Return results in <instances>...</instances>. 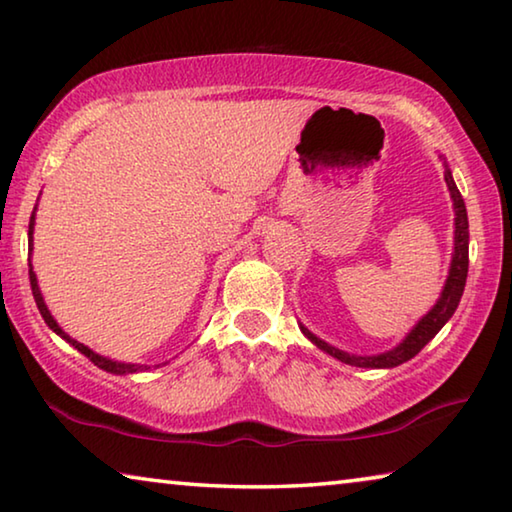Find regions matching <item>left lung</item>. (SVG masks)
<instances>
[{
	"instance_id": "left-lung-1",
	"label": "left lung",
	"mask_w": 512,
	"mask_h": 512,
	"mask_svg": "<svg viewBox=\"0 0 512 512\" xmlns=\"http://www.w3.org/2000/svg\"><path fill=\"white\" fill-rule=\"evenodd\" d=\"M444 180H446V186H449V191H451L453 209H456V237H453L456 241H453V259H451L449 278H446V285H444L440 300H437L433 310L417 323L415 330H412L399 346L392 348V351H387V353L369 355V358H360V355H348L344 351H339V348L321 342L319 337H314L310 330L303 328L307 339H312L316 346L323 348V351L332 355V358L342 360L346 364H353V367H367V369L399 367V364L408 362L410 358H415L421 348H424L437 335V332L442 330V326L451 319L453 312H456L462 291H465L467 269H469V223H467L465 200H462L449 168H446Z\"/></svg>"
}]
</instances>
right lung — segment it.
I'll list each match as a JSON object with an SVG mask.
<instances>
[{
    "mask_svg": "<svg viewBox=\"0 0 512 512\" xmlns=\"http://www.w3.org/2000/svg\"><path fill=\"white\" fill-rule=\"evenodd\" d=\"M31 230H34V216H31V223H29V246H31ZM29 255H31V248H29ZM29 282H31V291H34V300H36L38 310H40V314H43V319H45L47 326H50V328L56 332V335H61L63 339H66L68 344L75 346L79 353H84L88 360H91L93 364H97V367L104 369V371H109V373H134V371L150 369V367H143V364H125V362H113V360H109V358H102V355L93 353L88 346L79 344V342H75V339H72V337H68L66 332H63V330L59 328V323L54 321V316L50 314V310H47L45 300H43V296H40V289H38V282H36V273H34V269H31V264H29Z\"/></svg>",
    "mask_w": 512,
    "mask_h": 512,
    "instance_id": "obj_1",
    "label": "right lung"
}]
</instances>
